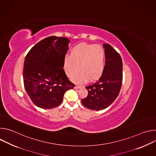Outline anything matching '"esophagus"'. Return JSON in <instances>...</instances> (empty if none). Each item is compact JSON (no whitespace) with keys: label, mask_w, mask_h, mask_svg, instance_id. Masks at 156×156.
<instances>
[{"label":"esophagus","mask_w":156,"mask_h":156,"mask_svg":"<svg viewBox=\"0 0 156 156\" xmlns=\"http://www.w3.org/2000/svg\"><path fill=\"white\" fill-rule=\"evenodd\" d=\"M81 86H79V85H76L75 87V89H80V88H81Z\"/></svg>","instance_id":"1"}]
</instances>
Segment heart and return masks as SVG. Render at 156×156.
Here are the masks:
<instances>
[{
  "instance_id": "heart-1",
  "label": "heart",
  "mask_w": 156,
  "mask_h": 156,
  "mask_svg": "<svg viewBox=\"0 0 156 156\" xmlns=\"http://www.w3.org/2000/svg\"><path fill=\"white\" fill-rule=\"evenodd\" d=\"M105 65V52L99 46L81 43L74 46L70 55H66L63 59V67L65 73L73 78L76 83L86 82L89 79L95 80L99 78L104 70Z\"/></svg>"
}]
</instances>
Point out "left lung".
Segmentation results:
<instances>
[{"label":"left lung","mask_w":156,"mask_h":156,"mask_svg":"<svg viewBox=\"0 0 156 156\" xmlns=\"http://www.w3.org/2000/svg\"><path fill=\"white\" fill-rule=\"evenodd\" d=\"M105 65L102 76L94 83L86 86L87 96L81 100L89 109L101 110L112 104L119 94L123 79L122 60L108 44H104Z\"/></svg>","instance_id":"obj_1"}]
</instances>
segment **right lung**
Returning <instances> with one entry per match:
<instances>
[{"label": "right lung", "instance_id": "obj_1", "mask_svg": "<svg viewBox=\"0 0 156 156\" xmlns=\"http://www.w3.org/2000/svg\"><path fill=\"white\" fill-rule=\"evenodd\" d=\"M69 42L66 37H48L33 46L25 57V88L38 107L49 109L59 105L65 93L75 87L63 69Z\"/></svg>", "mask_w": 156, "mask_h": 156}]
</instances>
